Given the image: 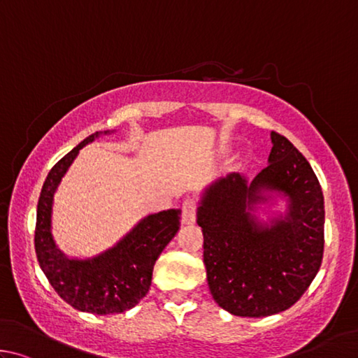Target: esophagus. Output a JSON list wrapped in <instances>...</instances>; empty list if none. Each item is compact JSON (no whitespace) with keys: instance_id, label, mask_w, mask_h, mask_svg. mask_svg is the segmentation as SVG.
I'll return each instance as SVG.
<instances>
[{"instance_id":"34e87169","label":"esophagus","mask_w":358,"mask_h":358,"mask_svg":"<svg viewBox=\"0 0 358 358\" xmlns=\"http://www.w3.org/2000/svg\"><path fill=\"white\" fill-rule=\"evenodd\" d=\"M196 214H198V201L193 198H187L182 204V222L185 224L195 223Z\"/></svg>"}]
</instances>
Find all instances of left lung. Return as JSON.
<instances>
[{
	"label": "left lung",
	"instance_id": "left-lung-1",
	"mask_svg": "<svg viewBox=\"0 0 358 358\" xmlns=\"http://www.w3.org/2000/svg\"><path fill=\"white\" fill-rule=\"evenodd\" d=\"M268 165L248 180L233 173L206 190L196 223L204 236V266L212 297L234 316L285 311L308 289L324 255V196L308 160L272 131ZM288 196L285 217L257 222L262 192Z\"/></svg>",
	"mask_w": 358,
	"mask_h": 358
}]
</instances>
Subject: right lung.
<instances>
[{
  "mask_svg": "<svg viewBox=\"0 0 358 358\" xmlns=\"http://www.w3.org/2000/svg\"><path fill=\"white\" fill-rule=\"evenodd\" d=\"M97 136L99 131L87 136L50 169L37 203L34 248L42 272L64 302L80 311L115 315L134 308L148 294L155 261L179 229L180 210L148 215L96 258H66L52 237L53 195L80 149Z\"/></svg>",
  "mask_w": 358,
  "mask_h": 358,
  "instance_id": "add662e5",
  "label": "right lung"
}]
</instances>
